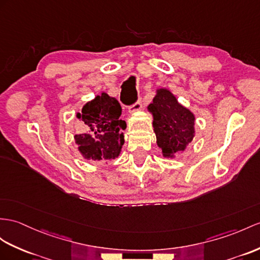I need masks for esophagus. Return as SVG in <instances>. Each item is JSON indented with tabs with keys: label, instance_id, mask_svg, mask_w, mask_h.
<instances>
[{
	"label": "esophagus",
	"instance_id": "34e87169",
	"mask_svg": "<svg viewBox=\"0 0 260 260\" xmlns=\"http://www.w3.org/2000/svg\"><path fill=\"white\" fill-rule=\"evenodd\" d=\"M141 108H142V103H141V100H138L137 103H136L134 106H131L130 108L128 109L129 115H135V113H137L138 111H140V110H141Z\"/></svg>",
	"mask_w": 260,
	"mask_h": 260
}]
</instances>
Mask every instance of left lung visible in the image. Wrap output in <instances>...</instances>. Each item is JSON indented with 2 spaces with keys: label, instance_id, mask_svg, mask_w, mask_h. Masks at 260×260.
I'll use <instances>...</instances> for the list:
<instances>
[{
  "label": "left lung",
  "instance_id": "8db88e82",
  "mask_svg": "<svg viewBox=\"0 0 260 260\" xmlns=\"http://www.w3.org/2000/svg\"><path fill=\"white\" fill-rule=\"evenodd\" d=\"M152 115V125L156 144L162 155L174 159L175 153L183 152L195 137V116L168 88H157L152 103L148 106Z\"/></svg>",
  "mask_w": 260,
  "mask_h": 260
}]
</instances>
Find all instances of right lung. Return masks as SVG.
I'll use <instances>...</instances> for the list:
<instances>
[{"label":"right lung","mask_w":260,"mask_h":260,"mask_svg":"<svg viewBox=\"0 0 260 260\" xmlns=\"http://www.w3.org/2000/svg\"><path fill=\"white\" fill-rule=\"evenodd\" d=\"M121 106L108 93L101 92L76 113L84 132L75 135V143L82 157L90 161L112 160L119 156L124 143V120L120 119Z\"/></svg>","instance_id":"right-lung-1"}]
</instances>
